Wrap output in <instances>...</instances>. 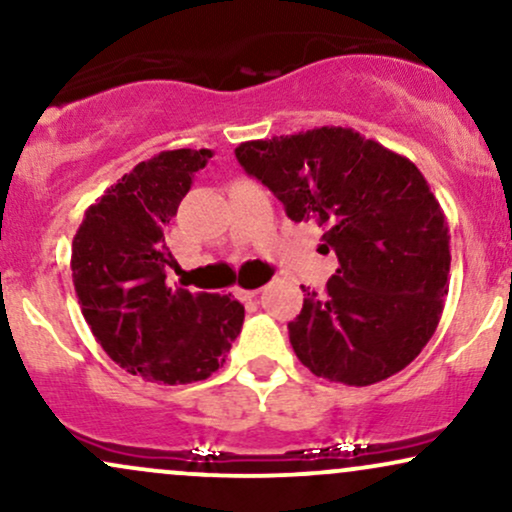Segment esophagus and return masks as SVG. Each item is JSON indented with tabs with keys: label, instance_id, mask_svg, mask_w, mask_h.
Returning <instances> with one entry per match:
<instances>
[{
	"label": "esophagus",
	"instance_id": "obj_1",
	"mask_svg": "<svg viewBox=\"0 0 512 512\" xmlns=\"http://www.w3.org/2000/svg\"><path fill=\"white\" fill-rule=\"evenodd\" d=\"M262 289H238L236 296L240 298V301H252V298H257V293H260Z\"/></svg>",
	"mask_w": 512,
	"mask_h": 512
}]
</instances>
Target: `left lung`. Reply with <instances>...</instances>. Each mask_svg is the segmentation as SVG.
<instances>
[{"label": "left lung", "instance_id": "1", "mask_svg": "<svg viewBox=\"0 0 512 512\" xmlns=\"http://www.w3.org/2000/svg\"><path fill=\"white\" fill-rule=\"evenodd\" d=\"M245 173L291 221L322 226L339 269L289 322L317 378L373 385L407 368L436 332L448 296V221L409 158L349 127H317L236 149Z\"/></svg>", "mask_w": 512, "mask_h": 512}]
</instances>
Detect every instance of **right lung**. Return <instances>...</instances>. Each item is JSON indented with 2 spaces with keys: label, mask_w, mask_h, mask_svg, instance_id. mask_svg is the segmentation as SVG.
<instances>
[{
  "label": "right lung",
  "mask_w": 512,
  "mask_h": 512,
  "mask_svg": "<svg viewBox=\"0 0 512 512\" xmlns=\"http://www.w3.org/2000/svg\"><path fill=\"white\" fill-rule=\"evenodd\" d=\"M209 149L161 151L86 209L72 276L96 342L120 368L163 385L207 380L236 342L245 308L219 293L168 289V223Z\"/></svg>",
  "instance_id": "right-lung-1"
}]
</instances>
